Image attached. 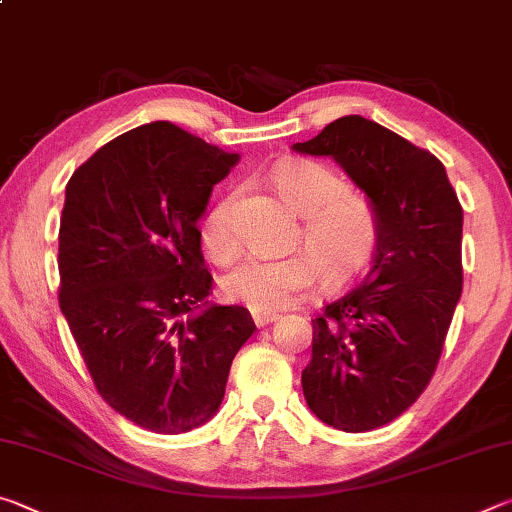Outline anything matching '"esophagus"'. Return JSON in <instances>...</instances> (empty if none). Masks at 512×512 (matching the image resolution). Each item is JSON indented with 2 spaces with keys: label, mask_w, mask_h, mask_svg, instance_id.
Wrapping results in <instances>:
<instances>
[{
  "label": "esophagus",
  "mask_w": 512,
  "mask_h": 512,
  "mask_svg": "<svg viewBox=\"0 0 512 512\" xmlns=\"http://www.w3.org/2000/svg\"><path fill=\"white\" fill-rule=\"evenodd\" d=\"M250 314H253V323L257 327H264L268 323H275V320L280 318V314H275V311H257V309H253V311H250Z\"/></svg>",
  "instance_id": "34e87169"
}]
</instances>
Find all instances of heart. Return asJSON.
Wrapping results in <instances>:
<instances>
[{
  "instance_id": "obj_1",
  "label": "heart",
  "mask_w": 512,
  "mask_h": 512,
  "mask_svg": "<svg viewBox=\"0 0 512 512\" xmlns=\"http://www.w3.org/2000/svg\"><path fill=\"white\" fill-rule=\"evenodd\" d=\"M273 185L293 212L300 214V241L307 250L287 257L253 255L223 280L228 300L257 311L291 305L323 275L329 287H339L368 266L379 239V219L368 196L345 187L325 164L287 160L273 171ZM237 192L212 205L201 223V241L216 262H230L239 253L235 230Z\"/></svg>"
}]
</instances>
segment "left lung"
I'll use <instances>...</instances> for the list:
<instances>
[{
  "label": "left lung",
  "mask_w": 512,
  "mask_h": 512,
  "mask_svg": "<svg viewBox=\"0 0 512 512\" xmlns=\"http://www.w3.org/2000/svg\"><path fill=\"white\" fill-rule=\"evenodd\" d=\"M293 151L327 155L375 205L379 239L357 287L311 320L302 393L318 420L361 433L427 388L463 291V207L436 155L359 115Z\"/></svg>",
  "instance_id": "1"
}]
</instances>
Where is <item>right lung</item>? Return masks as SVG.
Here are the masks:
<instances>
[{
    "label": "right lung",
    "mask_w": 512,
    "mask_h": 512,
    "mask_svg": "<svg viewBox=\"0 0 512 512\" xmlns=\"http://www.w3.org/2000/svg\"><path fill=\"white\" fill-rule=\"evenodd\" d=\"M237 162L151 121L101 146L67 183L60 311L99 395L137 427L173 436L210 420L255 332L246 307L207 302L198 232L214 185Z\"/></svg>",
    "instance_id": "1"
}]
</instances>
